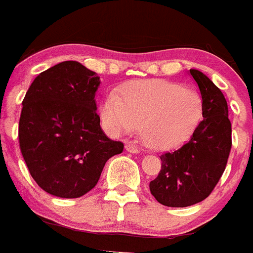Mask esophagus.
Wrapping results in <instances>:
<instances>
[{
	"mask_svg": "<svg viewBox=\"0 0 253 253\" xmlns=\"http://www.w3.org/2000/svg\"><path fill=\"white\" fill-rule=\"evenodd\" d=\"M125 149H126L128 152H130V153H135V154L139 153V152H140V149L138 148L135 144H131V143H128V144L125 146Z\"/></svg>",
	"mask_w": 253,
	"mask_h": 253,
	"instance_id": "obj_1",
	"label": "esophagus"
}]
</instances>
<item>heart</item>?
<instances>
[{"instance_id": "b5f03b06", "label": "heart", "mask_w": 253, "mask_h": 253, "mask_svg": "<svg viewBox=\"0 0 253 253\" xmlns=\"http://www.w3.org/2000/svg\"><path fill=\"white\" fill-rule=\"evenodd\" d=\"M203 101L195 90L176 82H131L109 93L100 105V119L111 135L131 133L140 124L143 140L153 148H171L186 140L202 119Z\"/></svg>"}]
</instances>
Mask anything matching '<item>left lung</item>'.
Instances as JSON below:
<instances>
[{
	"label": "left lung",
	"mask_w": 253,
	"mask_h": 253,
	"mask_svg": "<svg viewBox=\"0 0 253 253\" xmlns=\"http://www.w3.org/2000/svg\"><path fill=\"white\" fill-rule=\"evenodd\" d=\"M190 76L202 96L203 120L184 146L161 156L160 173L149 182L156 200L172 208L198 204L210 195L224 172L232 147L224 95L198 69H190Z\"/></svg>",
	"instance_id": "1"
}]
</instances>
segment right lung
Returning a JSON list of instances; mask_svg holds the SVG:
<instances>
[{"instance_id": "obj_1", "label": "right lung", "mask_w": 253, "mask_h": 253, "mask_svg": "<svg viewBox=\"0 0 253 253\" xmlns=\"http://www.w3.org/2000/svg\"><path fill=\"white\" fill-rule=\"evenodd\" d=\"M99 86L95 72L66 60L35 77L24 97L20 149L35 182L50 195H84L96 186L106 161L124 149L100 126Z\"/></svg>"}]
</instances>
